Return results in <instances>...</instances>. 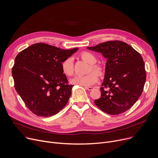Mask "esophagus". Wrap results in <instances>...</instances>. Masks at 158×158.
Returning <instances> with one entry per match:
<instances>
[{"label":"esophagus","instance_id":"esophagus-1","mask_svg":"<svg viewBox=\"0 0 158 158\" xmlns=\"http://www.w3.org/2000/svg\"><path fill=\"white\" fill-rule=\"evenodd\" d=\"M85 88L86 89L89 90V91H91V90H92L94 89V87H92V86H85Z\"/></svg>","mask_w":158,"mask_h":158}]
</instances>
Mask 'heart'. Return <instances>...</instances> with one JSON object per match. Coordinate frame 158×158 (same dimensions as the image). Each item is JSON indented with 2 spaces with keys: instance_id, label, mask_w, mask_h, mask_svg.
I'll list each match as a JSON object with an SVG mask.
<instances>
[{
  "instance_id": "obj_1",
  "label": "heart",
  "mask_w": 158,
  "mask_h": 158,
  "mask_svg": "<svg viewBox=\"0 0 158 158\" xmlns=\"http://www.w3.org/2000/svg\"><path fill=\"white\" fill-rule=\"evenodd\" d=\"M81 57L83 60L91 64V70L95 72H90L86 75H77L71 79L73 85L83 86L94 85L98 81V75H101L103 70L100 65L95 64L97 58L92 53L83 52L81 54ZM61 70L66 76H71L73 73V64L72 57H68L61 63Z\"/></svg>"
}]
</instances>
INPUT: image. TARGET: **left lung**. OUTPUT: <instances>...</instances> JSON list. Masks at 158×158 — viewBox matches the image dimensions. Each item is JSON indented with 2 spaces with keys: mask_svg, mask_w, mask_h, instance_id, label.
Segmentation results:
<instances>
[{
  "mask_svg": "<svg viewBox=\"0 0 158 158\" xmlns=\"http://www.w3.org/2000/svg\"><path fill=\"white\" fill-rule=\"evenodd\" d=\"M91 51L101 52L107 60L100 88L101 97L95 104L104 112L119 114L129 110L142 95L146 81L145 63L140 54L122 41H108Z\"/></svg>",
  "mask_w": 158,
  "mask_h": 158,
  "instance_id": "1",
  "label": "left lung"
}]
</instances>
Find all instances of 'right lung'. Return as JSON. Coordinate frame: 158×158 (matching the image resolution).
<instances>
[{"instance_id":"add662e5","label":"right lung","mask_w":158,"mask_h":158,"mask_svg":"<svg viewBox=\"0 0 158 158\" xmlns=\"http://www.w3.org/2000/svg\"><path fill=\"white\" fill-rule=\"evenodd\" d=\"M77 50L38 43L16 56L12 68L14 86L32 113L51 117L67 104L73 85L63 73L61 63Z\"/></svg>"}]
</instances>
